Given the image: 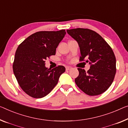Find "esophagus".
Instances as JSON below:
<instances>
[{
	"label": "esophagus",
	"instance_id": "1",
	"mask_svg": "<svg viewBox=\"0 0 128 128\" xmlns=\"http://www.w3.org/2000/svg\"><path fill=\"white\" fill-rule=\"evenodd\" d=\"M66 70H71L72 68L71 67V66H66Z\"/></svg>",
	"mask_w": 128,
	"mask_h": 128
}]
</instances>
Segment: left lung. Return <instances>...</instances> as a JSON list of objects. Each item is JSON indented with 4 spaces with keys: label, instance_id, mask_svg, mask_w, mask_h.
<instances>
[{
    "label": "left lung",
    "instance_id": "left-lung-1",
    "mask_svg": "<svg viewBox=\"0 0 128 128\" xmlns=\"http://www.w3.org/2000/svg\"><path fill=\"white\" fill-rule=\"evenodd\" d=\"M80 48V61L90 65L86 72L78 68L79 76L75 82L86 94L94 96L106 91L113 83L116 72V59L113 50L100 34L88 28H77L66 30Z\"/></svg>",
    "mask_w": 128,
    "mask_h": 128
}]
</instances>
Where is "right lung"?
I'll use <instances>...</instances> for the list:
<instances>
[{
  "mask_svg": "<svg viewBox=\"0 0 128 128\" xmlns=\"http://www.w3.org/2000/svg\"><path fill=\"white\" fill-rule=\"evenodd\" d=\"M66 34L65 30L36 32L18 46L13 71L19 85L29 96L34 98L45 96L56 86L66 70L62 66L52 70L45 66V60L55 55Z\"/></svg>",
  "mask_w": 128,
  "mask_h": 128,
  "instance_id": "1",
  "label": "right lung"
}]
</instances>
